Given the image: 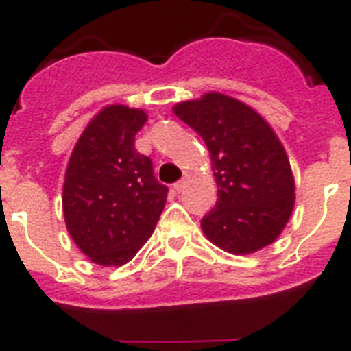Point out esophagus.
Segmentation results:
<instances>
[{
    "mask_svg": "<svg viewBox=\"0 0 351 351\" xmlns=\"http://www.w3.org/2000/svg\"><path fill=\"white\" fill-rule=\"evenodd\" d=\"M187 182H189V176H187V175L184 176L182 180L176 182V184H175V189H176V191H178V193L184 191V189H186V186H187Z\"/></svg>",
    "mask_w": 351,
    "mask_h": 351,
    "instance_id": "34e87169",
    "label": "esophagus"
}]
</instances>
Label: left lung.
<instances>
[{"mask_svg": "<svg viewBox=\"0 0 351 351\" xmlns=\"http://www.w3.org/2000/svg\"><path fill=\"white\" fill-rule=\"evenodd\" d=\"M173 112L202 136L211 154L219 198L200 222L204 234L233 255L271 244L293 211L295 180L269 123L220 93L180 101Z\"/></svg>", "mask_w": 351, "mask_h": 351, "instance_id": "obj_1", "label": "left lung"}]
</instances>
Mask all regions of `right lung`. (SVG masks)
<instances>
[{"label": "right lung", "mask_w": 351, "mask_h": 351, "mask_svg": "<svg viewBox=\"0 0 351 351\" xmlns=\"http://www.w3.org/2000/svg\"><path fill=\"white\" fill-rule=\"evenodd\" d=\"M147 121L142 109L104 107L74 145L63 182V217L74 244L100 266L136 255L164 211L167 187L134 149Z\"/></svg>", "instance_id": "1"}]
</instances>
